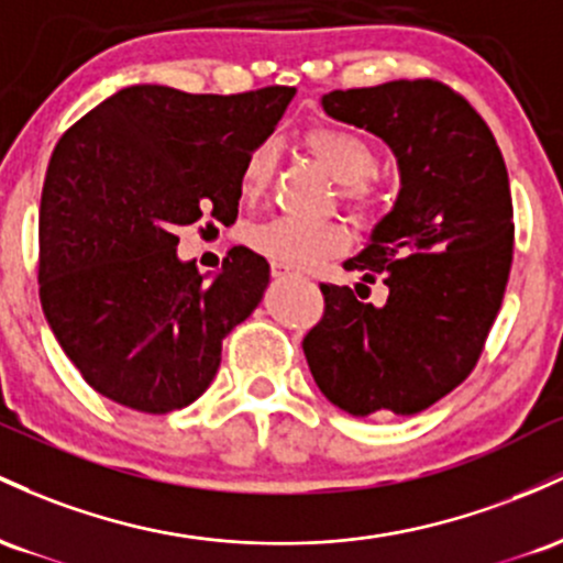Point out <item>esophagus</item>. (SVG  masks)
<instances>
[{
    "label": "esophagus",
    "mask_w": 563,
    "mask_h": 563,
    "mask_svg": "<svg viewBox=\"0 0 563 563\" xmlns=\"http://www.w3.org/2000/svg\"><path fill=\"white\" fill-rule=\"evenodd\" d=\"M271 274H274V279H279V282L292 279V274H289L287 268H282V265H274V268H271Z\"/></svg>",
    "instance_id": "obj_1"
}]
</instances>
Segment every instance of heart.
<instances>
[{
	"label": "heart",
	"mask_w": 563,
	"mask_h": 563,
	"mask_svg": "<svg viewBox=\"0 0 563 563\" xmlns=\"http://www.w3.org/2000/svg\"><path fill=\"white\" fill-rule=\"evenodd\" d=\"M308 154L319 162L330 178L340 186V199L356 218H372L377 210V194L369 183V173L375 169V148L364 141L358 132L338 124H319L302 137ZM276 148L274 143H261L247 156L242 167V191L244 197H255L265 188L271 173H274ZM244 242L257 255L268 257L282 268L306 271L313 265L343 255L349 250V231L340 223L308 225L298 220H265V223L250 225Z\"/></svg>",
	"instance_id": "b5f03b06"
}]
</instances>
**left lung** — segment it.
<instances>
[{"instance_id":"left-lung-1","label":"left lung","mask_w":563,"mask_h":563,"mask_svg":"<svg viewBox=\"0 0 563 563\" xmlns=\"http://www.w3.org/2000/svg\"><path fill=\"white\" fill-rule=\"evenodd\" d=\"M321 106L388 143L401 188L369 244L343 263L362 274L356 292L321 284L324 316L302 351L343 412H422L471 375L503 306L514 263L508 169L484 119L441 81L334 90ZM377 278L389 300L358 301L357 287Z\"/></svg>"}]
</instances>
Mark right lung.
<instances>
[{
    "instance_id": "right-lung-1",
    "label": "right lung",
    "mask_w": 563,
    "mask_h": 563,
    "mask_svg": "<svg viewBox=\"0 0 563 563\" xmlns=\"http://www.w3.org/2000/svg\"><path fill=\"white\" fill-rule=\"evenodd\" d=\"M295 87L191 95L119 90L63 132L40 207L49 330L106 399L164 415L210 388L223 338L263 300L268 263L233 247L207 282L178 257L180 225L233 223L242 167Z\"/></svg>"
}]
</instances>
